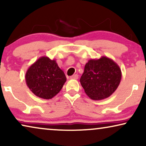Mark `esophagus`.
<instances>
[{
  "instance_id": "34e87169",
  "label": "esophagus",
  "mask_w": 146,
  "mask_h": 146,
  "mask_svg": "<svg viewBox=\"0 0 146 146\" xmlns=\"http://www.w3.org/2000/svg\"><path fill=\"white\" fill-rule=\"evenodd\" d=\"M70 79H75V80H76V79L78 78V74L72 75V76H71L70 77Z\"/></svg>"
}]
</instances>
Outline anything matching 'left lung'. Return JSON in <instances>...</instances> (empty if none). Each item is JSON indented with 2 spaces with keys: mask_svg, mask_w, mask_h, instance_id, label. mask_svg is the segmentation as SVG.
<instances>
[{
  "mask_svg": "<svg viewBox=\"0 0 146 146\" xmlns=\"http://www.w3.org/2000/svg\"><path fill=\"white\" fill-rule=\"evenodd\" d=\"M121 79L118 65L106 56L90 59L80 80L85 93L94 100L107 98L117 88Z\"/></svg>",
  "mask_w": 146,
  "mask_h": 146,
  "instance_id": "1",
  "label": "left lung"
}]
</instances>
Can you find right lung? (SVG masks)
<instances>
[{
	"label": "right lung",
	"mask_w": 146,
	"mask_h": 146,
	"mask_svg": "<svg viewBox=\"0 0 146 146\" xmlns=\"http://www.w3.org/2000/svg\"><path fill=\"white\" fill-rule=\"evenodd\" d=\"M25 80L27 86L34 94L49 100L61 90L66 77L55 60L42 56L29 68Z\"/></svg>",
	"instance_id": "obj_1"
}]
</instances>
